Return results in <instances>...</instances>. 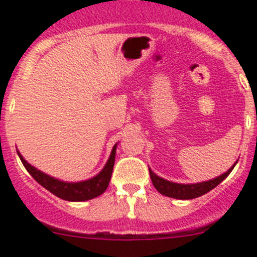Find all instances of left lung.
Listing matches in <instances>:
<instances>
[{
  "mask_svg": "<svg viewBox=\"0 0 257 257\" xmlns=\"http://www.w3.org/2000/svg\"><path fill=\"white\" fill-rule=\"evenodd\" d=\"M238 162L237 160L228 170H227L224 174L219 175L215 179L208 180V181H203V183H196V184H179V183H172L169 180H165L162 177L157 176L152 170L150 169V176L152 180V184L156 189H157L158 193H161L162 195H166L169 198L174 199H181V200H188V199H194L198 198V196L204 195L208 191H210L212 189H214L215 186L219 185L223 180L226 179L231 171L233 170V167L236 166V164Z\"/></svg>",
  "mask_w": 257,
  "mask_h": 257,
  "instance_id": "left-lung-1",
  "label": "left lung"
}]
</instances>
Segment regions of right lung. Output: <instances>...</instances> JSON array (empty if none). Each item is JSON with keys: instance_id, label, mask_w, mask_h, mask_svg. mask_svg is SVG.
I'll use <instances>...</instances> for the list:
<instances>
[{"instance_id": "add662e5", "label": "right lung", "mask_w": 257, "mask_h": 257, "mask_svg": "<svg viewBox=\"0 0 257 257\" xmlns=\"http://www.w3.org/2000/svg\"><path fill=\"white\" fill-rule=\"evenodd\" d=\"M116 146L117 143L112 147L109 160H107L104 169H102L99 174L96 175V176L91 177V179L85 180V181H77V183H68V181H63V180H59L56 179V177L50 176V175L35 169L34 166H31L19 151L18 155L19 157H20L23 165L25 166V169L28 170L29 174L34 177L43 188H45L47 190H49L50 193L54 194V195L58 196V198L63 199V200L86 201L90 200V199L96 198V196L101 195V194L106 190L107 186H109L112 169H114Z\"/></svg>"}]
</instances>
